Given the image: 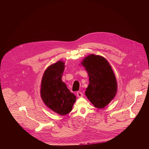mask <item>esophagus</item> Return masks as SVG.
<instances>
[{
  "instance_id": "34e87169",
  "label": "esophagus",
  "mask_w": 149,
  "mask_h": 149,
  "mask_svg": "<svg viewBox=\"0 0 149 149\" xmlns=\"http://www.w3.org/2000/svg\"><path fill=\"white\" fill-rule=\"evenodd\" d=\"M77 97H78V98H81V97H83V94H82L81 92L78 91V92L77 93Z\"/></svg>"
}]
</instances>
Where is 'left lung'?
Instances as JSON below:
<instances>
[{
  "label": "left lung",
  "instance_id": "8db88e82",
  "mask_svg": "<svg viewBox=\"0 0 149 149\" xmlns=\"http://www.w3.org/2000/svg\"><path fill=\"white\" fill-rule=\"evenodd\" d=\"M81 64L87 71L89 84L86 95L96 108L103 109L115 97L117 82L108 61L102 56L91 54Z\"/></svg>",
  "mask_w": 149,
  "mask_h": 149
}]
</instances>
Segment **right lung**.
Wrapping results in <instances>:
<instances>
[{"label": "right lung", "mask_w": 149, "mask_h": 149, "mask_svg": "<svg viewBox=\"0 0 149 149\" xmlns=\"http://www.w3.org/2000/svg\"><path fill=\"white\" fill-rule=\"evenodd\" d=\"M65 62L58 61L45 71L41 81L40 97L46 106L54 112L65 116L71 111L76 96L62 81Z\"/></svg>", "instance_id": "add662e5"}]
</instances>
